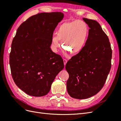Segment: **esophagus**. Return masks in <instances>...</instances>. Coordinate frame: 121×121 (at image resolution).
I'll return each instance as SVG.
<instances>
[{
	"instance_id": "obj_1",
	"label": "esophagus",
	"mask_w": 121,
	"mask_h": 121,
	"mask_svg": "<svg viewBox=\"0 0 121 121\" xmlns=\"http://www.w3.org/2000/svg\"><path fill=\"white\" fill-rule=\"evenodd\" d=\"M67 63V60L66 59H64V63L65 66V65H66Z\"/></svg>"
}]
</instances>
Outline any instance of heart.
Segmentation results:
<instances>
[{
	"instance_id": "b5f03b06",
	"label": "heart",
	"mask_w": 121,
	"mask_h": 121,
	"mask_svg": "<svg viewBox=\"0 0 121 121\" xmlns=\"http://www.w3.org/2000/svg\"><path fill=\"white\" fill-rule=\"evenodd\" d=\"M89 33V28L81 20L62 23L58 28L56 35L52 38V46L54 52L60 46L62 41L63 48L73 54H77L83 48Z\"/></svg>"
}]
</instances>
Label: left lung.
<instances>
[{
	"label": "left lung",
	"mask_w": 121,
	"mask_h": 121,
	"mask_svg": "<svg viewBox=\"0 0 121 121\" xmlns=\"http://www.w3.org/2000/svg\"><path fill=\"white\" fill-rule=\"evenodd\" d=\"M89 33L82 50L65 65L69 75V94L86 99L96 94L104 87L111 68L112 50L109 39L97 22L83 18Z\"/></svg>",
	"instance_id": "1"
}]
</instances>
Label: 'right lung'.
<instances>
[{
    "label": "right lung",
    "mask_w": 121,
    "mask_h": 121,
    "mask_svg": "<svg viewBox=\"0 0 121 121\" xmlns=\"http://www.w3.org/2000/svg\"><path fill=\"white\" fill-rule=\"evenodd\" d=\"M64 16L61 12L33 16L20 26L13 40L9 54L12 77L29 95H46L64 68L63 58L50 48L53 32Z\"/></svg>",
    "instance_id": "obj_1"
}]
</instances>
